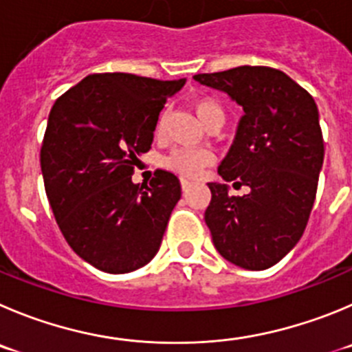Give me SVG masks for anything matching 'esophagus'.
<instances>
[{
	"label": "esophagus",
	"mask_w": 352,
	"mask_h": 352,
	"mask_svg": "<svg viewBox=\"0 0 352 352\" xmlns=\"http://www.w3.org/2000/svg\"><path fill=\"white\" fill-rule=\"evenodd\" d=\"M191 186H192V184L189 182V180H184V179H182V191H184V192L189 191V189H191Z\"/></svg>",
	"instance_id": "obj_1"
}]
</instances>
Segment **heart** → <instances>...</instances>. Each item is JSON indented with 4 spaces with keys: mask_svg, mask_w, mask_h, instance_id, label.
<instances>
[{
    "mask_svg": "<svg viewBox=\"0 0 352 352\" xmlns=\"http://www.w3.org/2000/svg\"><path fill=\"white\" fill-rule=\"evenodd\" d=\"M192 109H195L196 116L203 124L208 123L213 118H224V109L215 98L212 97H198L192 102ZM163 126H165V116H161L156 124V135L163 133ZM213 161L212 153L206 149H192V147H179V149L172 151L168 156L163 160V165L166 168L173 170L179 175L186 177V179H196L203 168L210 165Z\"/></svg>",
    "mask_w": 352,
    "mask_h": 352,
    "instance_id": "heart-1",
    "label": "heart"
}]
</instances>
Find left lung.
Here are the masks:
<instances>
[{"label": "left lung", "instance_id": "obj_1", "mask_svg": "<svg viewBox=\"0 0 352 352\" xmlns=\"http://www.w3.org/2000/svg\"><path fill=\"white\" fill-rule=\"evenodd\" d=\"M195 80L226 91L245 111L219 175L250 192L232 196L228 184L210 182L205 222L226 261L262 271L297 245L309 221L324 157L316 102L283 71L265 65Z\"/></svg>", "mask_w": 352, "mask_h": 352}]
</instances>
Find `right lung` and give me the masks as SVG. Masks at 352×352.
Returning <instances> with one entry per match:
<instances>
[{
    "instance_id": "1",
    "label": "right lung",
    "mask_w": 352,
    "mask_h": 352,
    "mask_svg": "<svg viewBox=\"0 0 352 352\" xmlns=\"http://www.w3.org/2000/svg\"><path fill=\"white\" fill-rule=\"evenodd\" d=\"M184 83L90 74L52 107L41 146L45 191L65 241L100 271H135L160 250L180 182L166 170H156L149 186L131 175L166 98Z\"/></svg>"
}]
</instances>
